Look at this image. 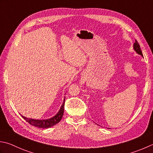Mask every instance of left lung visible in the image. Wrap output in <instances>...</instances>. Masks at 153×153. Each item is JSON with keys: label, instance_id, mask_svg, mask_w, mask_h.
Returning a JSON list of instances; mask_svg holds the SVG:
<instances>
[{"label": "left lung", "instance_id": "left-lung-1", "mask_svg": "<svg viewBox=\"0 0 153 153\" xmlns=\"http://www.w3.org/2000/svg\"><path fill=\"white\" fill-rule=\"evenodd\" d=\"M133 48H134V51H135V52L137 53H138V54L143 56L142 51H141V50H140V48L139 44L138 43V42H137V40H135V42H134V44H133Z\"/></svg>", "mask_w": 153, "mask_h": 153}]
</instances>
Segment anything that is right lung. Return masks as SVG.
<instances>
[{
    "instance_id": "right-lung-1",
    "label": "right lung",
    "mask_w": 153,
    "mask_h": 153,
    "mask_svg": "<svg viewBox=\"0 0 153 153\" xmlns=\"http://www.w3.org/2000/svg\"><path fill=\"white\" fill-rule=\"evenodd\" d=\"M64 104H65V97L64 100V102H63L62 106L59 109V111L56 115H54L52 118L48 119H42V120H38V119H34L31 118H26L25 117L21 115L22 118L26 120L29 124H30L33 126L42 128H50L51 127L53 126L56 124L58 123L61 121V119L64 115Z\"/></svg>"
}]
</instances>
